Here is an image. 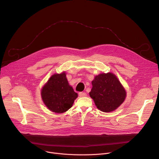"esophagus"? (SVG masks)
I'll return each mask as SVG.
<instances>
[{
  "mask_svg": "<svg viewBox=\"0 0 159 159\" xmlns=\"http://www.w3.org/2000/svg\"><path fill=\"white\" fill-rule=\"evenodd\" d=\"M79 96L80 97H85L87 96V94L85 93H83V92H80L79 93Z\"/></svg>",
  "mask_w": 159,
  "mask_h": 159,
  "instance_id": "1",
  "label": "esophagus"
}]
</instances>
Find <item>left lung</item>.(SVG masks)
Instances as JSON below:
<instances>
[{"label":"left lung","mask_w":159,"mask_h":159,"mask_svg":"<svg viewBox=\"0 0 159 159\" xmlns=\"http://www.w3.org/2000/svg\"><path fill=\"white\" fill-rule=\"evenodd\" d=\"M92 85L89 95L97 107L103 112L115 110L125 101V90L113 74H101L96 76Z\"/></svg>","instance_id":"1"}]
</instances>
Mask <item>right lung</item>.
<instances>
[{
    "instance_id": "obj_1",
    "label": "right lung",
    "mask_w": 159,
    "mask_h": 159,
    "mask_svg": "<svg viewBox=\"0 0 159 159\" xmlns=\"http://www.w3.org/2000/svg\"><path fill=\"white\" fill-rule=\"evenodd\" d=\"M41 94L44 104L57 113L69 110L78 96L68 83L65 72L53 75L43 87Z\"/></svg>"
}]
</instances>
